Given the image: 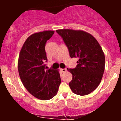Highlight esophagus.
<instances>
[{
    "mask_svg": "<svg viewBox=\"0 0 121 121\" xmlns=\"http://www.w3.org/2000/svg\"><path fill=\"white\" fill-rule=\"evenodd\" d=\"M61 70L62 72H66V70H67V69H66V68H64V69H61Z\"/></svg>",
    "mask_w": 121,
    "mask_h": 121,
    "instance_id": "obj_1",
    "label": "esophagus"
}]
</instances>
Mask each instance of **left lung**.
I'll return each mask as SVG.
<instances>
[{
    "label": "left lung",
    "instance_id": "left-lung-1",
    "mask_svg": "<svg viewBox=\"0 0 121 121\" xmlns=\"http://www.w3.org/2000/svg\"><path fill=\"white\" fill-rule=\"evenodd\" d=\"M56 32L67 47L70 57L78 58L75 68L67 69L73 76L69 86L77 95L90 94L99 85L105 70V57L100 45L83 30L66 29Z\"/></svg>",
    "mask_w": 121,
    "mask_h": 121
}]
</instances>
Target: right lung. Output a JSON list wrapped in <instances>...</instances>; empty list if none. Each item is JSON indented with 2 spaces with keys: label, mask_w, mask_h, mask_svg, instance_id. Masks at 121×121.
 Returning <instances> with one entry per match:
<instances>
[{
  "label": "right lung",
  "mask_w": 121,
  "mask_h": 121,
  "mask_svg": "<svg viewBox=\"0 0 121 121\" xmlns=\"http://www.w3.org/2000/svg\"><path fill=\"white\" fill-rule=\"evenodd\" d=\"M55 31L46 30L32 34L25 41L19 54L18 70L22 83L36 98L48 100L56 95L60 75L56 69H46L45 47Z\"/></svg>",
  "instance_id": "add662e5"
}]
</instances>
